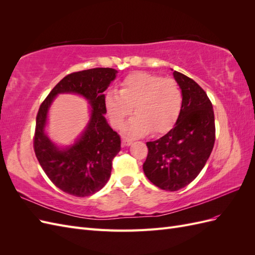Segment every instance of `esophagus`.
<instances>
[{"label": "esophagus", "instance_id": "esophagus-1", "mask_svg": "<svg viewBox=\"0 0 255 255\" xmlns=\"http://www.w3.org/2000/svg\"><path fill=\"white\" fill-rule=\"evenodd\" d=\"M132 143H133L132 139H128V138H122V141H121L122 146H128Z\"/></svg>", "mask_w": 255, "mask_h": 255}]
</instances>
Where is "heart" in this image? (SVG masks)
Listing matches in <instances>:
<instances>
[{"mask_svg": "<svg viewBox=\"0 0 255 255\" xmlns=\"http://www.w3.org/2000/svg\"><path fill=\"white\" fill-rule=\"evenodd\" d=\"M129 119L126 134L140 137L148 133H163L170 128L179 117L182 92L172 79L146 72L129 74L122 81L120 91L110 90L105 95V109L113 127L121 129Z\"/></svg>", "mask_w": 255, "mask_h": 255, "instance_id": "heart-1", "label": "heart"}]
</instances>
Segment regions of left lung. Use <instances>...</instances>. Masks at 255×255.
I'll return each instance as SVG.
<instances>
[{"label": "left lung", "mask_w": 255, "mask_h": 255, "mask_svg": "<svg viewBox=\"0 0 255 255\" xmlns=\"http://www.w3.org/2000/svg\"><path fill=\"white\" fill-rule=\"evenodd\" d=\"M182 91L174 127L159 139L146 142L142 169L160 189L175 191L194 181L210 157L215 142V117L206 92L188 76L173 71Z\"/></svg>", "instance_id": "left-lung-1"}]
</instances>
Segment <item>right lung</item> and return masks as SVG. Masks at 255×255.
Segmentation results:
<instances>
[{
    "label": "right lung",
    "instance_id": "1",
    "mask_svg": "<svg viewBox=\"0 0 255 255\" xmlns=\"http://www.w3.org/2000/svg\"><path fill=\"white\" fill-rule=\"evenodd\" d=\"M117 73L113 68H94L68 74L52 89L38 111L34 138L36 157L52 183L66 194L91 196L110 180L113 159L121 149V140L104 117L103 92ZM60 93L79 94L91 105L87 128L68 147L54 144L45 133L49 107Z\"/></svg>",
    "mask_w": 255,
    "mask_h": 255
}]
</instances>
